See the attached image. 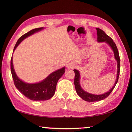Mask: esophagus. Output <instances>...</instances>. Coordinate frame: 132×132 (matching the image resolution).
I'll use <instances>...</instances> for the list:
<instances>
[{"mask_svg": "<svg viewBox=\"0 0 132 132\" xmlns=\"http://www.w3.org/2000/svg\"><path fill=\"white\" fill-rule=\"evenodd\" d=\"M67 68L69 69H72L74 68L75 66V64L72 62H69L68 64H67Z\"/></svg>", "mask_w": 132, "mask_h": 132, "instance_id": "obj_1", "label": "esophagus"}]
</instances>
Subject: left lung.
I'll return each instance as SVG.
<instances>
[{
  "instance_id": "1",
  "label": "left lung",
  "mask_w": 132,
  "mask_h": 132,
  "mask_svg": "<svg viewBox=\"0 0 132 132\" xmlns=\"http://www.w3.org/2000/svg\"><path fill=\"white\" fill-rule=\"evenodd\" d=\"M96 29L97 30V42L99 43H102V42H104V43L108 44L109 46H111V49H112L114 53V58L117 61V77L116 82L114 84V86L112 87V88L109 91L106 92V93L101 95H94L89 94L88 92L84 91L81 87L80 85V73L79 71L76 69L74 70L75 72V78H74V85L75 89L77 94L82 98L86 102H99L100 100H102L105 99V98L108 96L111 92L113 91L114 87L118 82L119 74H120V60L119 53L118 52V49L117 48L115 43H114L112 39L109 36L106 35L105 33L99 28H96Z\"/></svg>"
}]
</instances>
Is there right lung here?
<instances>
[{"label":"right lung","mask_w":132,"mask_h":132,"mask_svg":"<svg viewBox=\"0 0 132 132\" xmlns=\"http://www.w3.org/2000/svg\"><path fill=\"white\" fill-rule=\"evenodd\" d=\"M44 29L43 27L33 29L27 32L19 38L13 49V52L21 42L25 38L40 31ZM65 68L58 69L49 75L45 79L41 82L36 83H28L21 80L16 75L13 65L12 56L11 60V70L16 87L21 93L29 99L36 101H43L49 100L54 95L56 86L58 80L65 72Z\"/></svg>","instance_id":"right-lung-1"}]
</instances>
